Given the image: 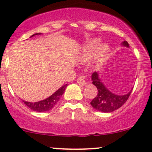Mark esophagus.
Listing matches in <instances>:
<instances>
[{
    "label": "esophagus",
    "instance_id": "esophagus-1",
    "mask_svg": "<svg viewBox=\"0 0 152 152\" xmlns=\"http://www.w3.org/2000/svg\"><path fill=\"white\" fill-rule=\"evenodd\" d=\"M77 82L79 85H81V86H86L87 84V82H86V77L85 76H81L80 77H78L77 79Z\"/></svg>",
    "mask_w": 152,
    "mask_h": 152
}]
</instances>
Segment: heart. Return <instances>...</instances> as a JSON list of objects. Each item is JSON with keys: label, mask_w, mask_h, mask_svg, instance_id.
<instances>
[{"label": "heart", "mask_w": 152, "mask_h": 152, "mask_svg": "<svg viewBox=\"0 0 152 152\" xmlns=\"http://www.w3.org/2000/svg\"><path fill=\"white\" fill-rule=\"evenodd\" d=\"M100 44H101L100 40H98V39H95V40H93L92 43H91V45L89 46L88 50L87 53H86V58H88L89 56H91V55L94 54L96 48H97L100 45ZM108 50H109V48L107 45H102V46L101 47L100 50H99V57H100V58H103V57L105 56L106 55H107V52H108Z\"/></svg>", "instance_id": "1"}]
</instances>
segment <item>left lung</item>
Returning <instances> with one entry per match:
<instances>
[{
  "instance_id": "left-lung-1",
  "label": "left lung",
  "mask_w": 152,
  "mask_h": 152,
  "mask_svg": "<svg viewBox=\"0 0 152 152\" xmlns=\"http://www.w3.org/2000/svg\"><path fill=\"white\" fill-rule=\"evenodd\" d=\"M122 45L129 48V44L127 41L122 42ZM91 80L93 84L97 88L98 94L91 101V104L96 110L104 113L112 112L120 108L127 102L133 90L132 88L130 92L124 95H117L111 92L102 83L98 72L93 73Z\"/></svg>"
}]
</instances>
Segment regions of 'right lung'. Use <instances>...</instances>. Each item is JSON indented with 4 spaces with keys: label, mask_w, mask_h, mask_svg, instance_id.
I'll list each match as a JSON object with an SVG mask.
<instances>
[{
    "label": "right lung",
    "mask_w": 152,
    "mask_h": 152,
    "mask_svg": "<svg viewBox=\"0 0 152 152\" xmlns=\"http://www.w3.org/2000/svg\"><path fill=\"white\" fill-rule=\"evenodd\" d=\"M40 34L41 33H35L34 34V35H32L30 37H33L34 35H40ZM66 86H67V84L61 86L59 89L57 90L54 94H53L51 96H49L48 98H47V99H44V100L34 103L26 102V101L23 100V102L27 107H28L29 108L32 109V110L35 111V112H46V111H49L53 108V107H55V105L57 104V102L59 101V99L61 98V96H62L64 92L65 88H66Z\"/></svg>",
    "instance_id": "1"
}]
</instances>
